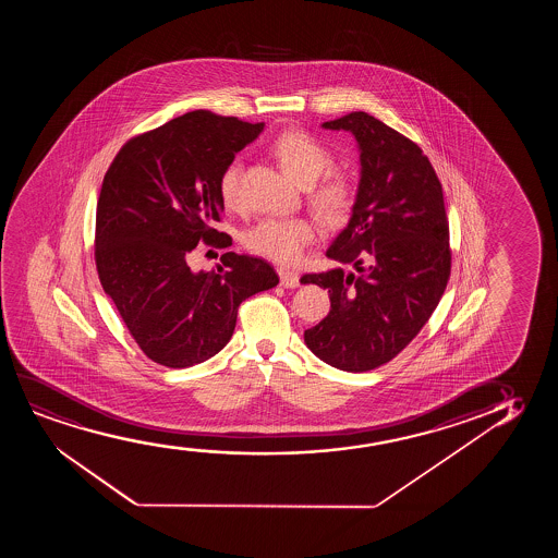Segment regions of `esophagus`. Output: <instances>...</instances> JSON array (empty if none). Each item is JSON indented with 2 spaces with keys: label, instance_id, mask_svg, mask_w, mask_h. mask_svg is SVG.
Segmentation results:
<instances>
[{
  "label": "esophagus",
  "instance_id": "esophagus-1",
  "mask_svg": "<svg viewBox=\"0 0 558 558\" xmlns=\"http://www.w3.org/2000/svg\"><path fill=\"white\" fill-rule=\"evenodd\" d=\"M278 275H280V283H282L283 288H299V275L298 272H293L290 268H278Z\"/></svg>",
  "mask_w": 558,
  "mask_h": 558
}]
</instances>
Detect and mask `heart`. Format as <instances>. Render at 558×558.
<instances>
[{
	"instance_id": "obj_1",
	"label": "heart",
	"mask_w": 558,
	"mask_h": 558,
	"mask_svg": "<svg viewBox=\"0 0 558 558\" xmlns=\"http://www.w3.org/2000/svg\"><path fill=\"white\" fill-rule=\"evenodd\" d=\"M272 154L282 163L286 173L308 186V198L314 209L326 221H341L349 214L354 199V186L349 177L328 173L318 184L316 180L331 166V154L318 138L306 131H283L272 143ZM242 161L230 160L219 175V196L227 209L242 206ZM316 229L305 217H268L253 225L244 234V244L253 253L278 263H293L301 257L308 244H313Z\"/></svg>"
}]
</instances>
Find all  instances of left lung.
<instances>
[{
    "instance_id": "8db88e82",
    "label": "left lung",
    "mask_w": 558,
    "mask_h": 558,
    "mask_svg": "<svg viewBox=\"0 0 558 558\" xmlns=\"http://www.w3.org/2000/svg\"><path fill=\"white\" fill-rule=\"evenodd\" d=\"M322 128L349 131L359 146L351 219L326 252L354 270L301 278L331 301L305 343L329 366L360 374L404 351L435 313L450 278V229L442 184L420 146L366 112Z\"/></svg>"
}]
</instances>
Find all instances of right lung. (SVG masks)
Segmentation results:
<instances>
[{
  "instance_id": "1",
  "label": "right lung",
  "mask_w": 558,
  "mask_h": 558,
  "mask_svg": "<svg viewBox=\"0 0 558 558\" xmlns=\"http://www.w3.org/2000/svg\"><path fill=\"white\" fill-rule=\"evenodd\" d=\"M265 123L194 110L131 138L108 168L95 225L100 283L156 364L189 367L215 356L236 328L238 306L278 283L265 259L227 252L196 272L198 245L229 247L219 175Z\"/></svg>"
}]
</instances>
